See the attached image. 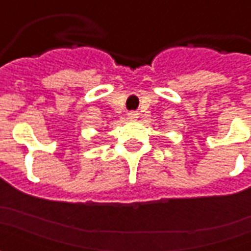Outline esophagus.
<instances>
[{
  "mask_svg": "<svg viewBox=\"0 0 251 251\" xmlns=\"http://www.w3.org/2000/svg\"><path fill=\"white\" fill-rule=\"evenodd\" d=\"M127 118H129V120H137V118H138V113H137V111H129V113H127Z\"/></svg>",
  "mask_w": 251,
  "mask_h": 251,
  "instance_id": "1",
  "label": "esophagus"
}]
</instances>
